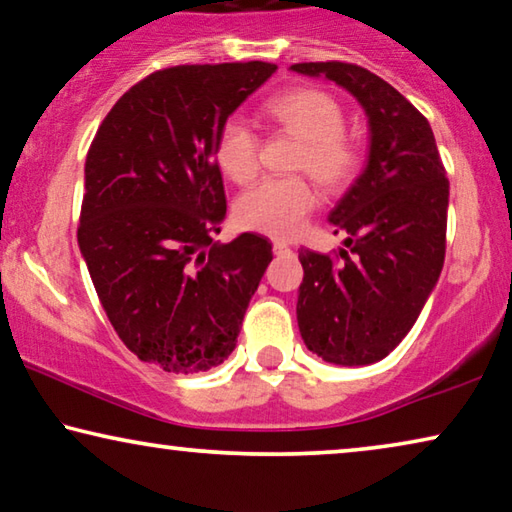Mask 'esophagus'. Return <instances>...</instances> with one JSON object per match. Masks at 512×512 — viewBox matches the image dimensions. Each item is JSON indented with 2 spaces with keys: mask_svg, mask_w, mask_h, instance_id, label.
Masks as SVG:
<instances>
[{
  "mask_svg": "<svg viewBox=\"0 0 512 512\" xmlns=\"http://www.w3.org/2000/svg\"><path fill=\"white\" fill-rule=\"evenodd\" d=\"M273 253L287 255V253H292V248H289L287 243H282V241H273Z\"/></svg>",
  "mask_w": 512,
  "mask_h": 512,
  "instance_id": "esophagus-1",
  "label": "esophagus"
}]
</instances>
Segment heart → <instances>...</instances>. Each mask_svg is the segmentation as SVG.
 I'll use <instances>...</instances> for the list:
<instances>
[{
	"label": "heart",
	"mask_w": 512,
	"mask_h": 512,
	"mask_svg": "<svg viewBox=\"0 0 512 512\" xmlns=\"http://www.w3.org/2000/svg\"><path fill=\"white\" fill-rule=\"evenodd\" d=\"M273 121L303 140L294 170L308 172L329 188H340L356 177L361 147L345 131V108L324 89L287 91L269 103ZM216 160L227 177L248 183L262 167V137L241 114L223 121L216 135ZM319 195L303 177H269L255 183L236 202L241 227L278 239H292L317 209Z\"/></svg>",
	"instance_id": "b5f03b06"
}]
</instances>
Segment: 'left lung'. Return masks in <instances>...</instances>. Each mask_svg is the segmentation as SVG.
<instances>
[{"label":"left lung","instance_id":"obj_1","mask_svg":"<svg viewBox=\"0 0 512 512\" xmlns=\"http://www.w3.org/2000/svg\"><path fill=\"white\" fill-rule=\"evenodd\" d=\"M363 105L368 165L329 220L347 232L340 255L301 250V338L335 365L381 361L400 345L437 285L446 257L448 179L427 119L398 89L347 61H308Z\"/></svg>","mask_w":512,"mask_h":512}]
</instances>
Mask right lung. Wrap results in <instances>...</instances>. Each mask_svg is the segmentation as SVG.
<instances>
[{"instance_id":"1","label":"right lung","mask_w":512,"mask_h":512,"mask_svg":"<svg viewBox=\"0 0 512 512\" xmlns=\"http://www.w3.org/2000/svg\"><path fill=\"white\" fill-rule=\"evenodd\" d=\"M269 61L172 66L114 103L85 163L78 243L121 342L165 372H207L234 352L273 259L271 241L213 243L227 200L223 121L276 73Z\"/></svg>"}]
</instances>
